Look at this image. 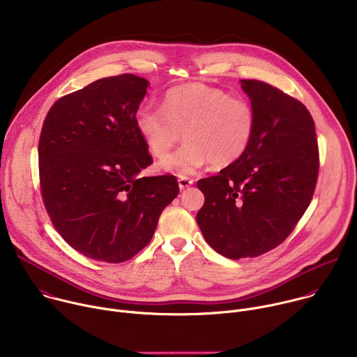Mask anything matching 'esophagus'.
Instances as JSON below:
<instances>
[{"instance_id":"34e87169","label":"esophagus","mask_w":357,"mask_h":357,"mask_svg":"<svg viewBox=\"0 0 357 357\" xmlns=\"http://www.w3.org/2000/svg\"><path fill=\"white\" fill-rule=\"evenodd\" d=\"M178 182H179V188H181V190H183V189L189 188L190 185H193V182H195V181H193L192 178H188V176H179Z\"/></svg>"}]
</instances>
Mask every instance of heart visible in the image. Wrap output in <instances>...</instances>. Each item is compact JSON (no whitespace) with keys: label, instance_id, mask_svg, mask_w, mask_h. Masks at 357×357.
Instances as JSON below:
<instances>
[{"label":"heart","instance_id":"1","mask_svg":"<svg viewBox=\"0 0 357 357\" xmlns=\"http://www.w3.org/2000/svg\"><path fill=\"white\" fill-rule=\"evenodd\" d=\"M162 109L141 106L135 127L152 157L164 158L181 139L186 142L165 158L160 168L178 175L190 174L208 161L223 168L237 162L257 130V113L247 98L200 83L169 89Z\"/></svg>","mask_w":357,"mask_h":357}]
</instances>
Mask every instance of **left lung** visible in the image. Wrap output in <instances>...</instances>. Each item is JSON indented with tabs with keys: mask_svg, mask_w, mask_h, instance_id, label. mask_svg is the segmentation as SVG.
I'll return each instance as SVG.
<instances>
[{
	"mask_svg": "<svg viewBox=\"0 0 357 357\" xmlns=\"http://www.w3.org/2000/svg\"><path fill=\"white\" fill-rule=\"evenodd\" d=\"M241 87L257 113L256 134L237 162L197 181L205 203L196 222L208 244L231 260L280 245L308 209L319 174L308 109L260 80L244 79Z\"/></svg>",
	"mask_w": 357,
	"mask_h": 357,
	"instance_id": "obj_1",
	"label": "left lung"
}]
</instances>
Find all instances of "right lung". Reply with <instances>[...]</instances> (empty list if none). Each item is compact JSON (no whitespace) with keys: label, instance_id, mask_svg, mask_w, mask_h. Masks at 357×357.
<instances>
[{"label":"right lung","instance_id":"add662e5","mask_svg":"<svg viewBox=\"0 0 357 357\" xmlns=\"http://www.w3.org/2000/svg\"><path fill=\"white\" fill-rule=\"evenodd\" d=\"M148 82L98 79L49 109L38 145L45 209L63 240L105 263L132 259L179 193L174 175L142 176L152 157L135 127Z\"/></svg>","mask_w":357,"mask_h":357}]
</instances>
